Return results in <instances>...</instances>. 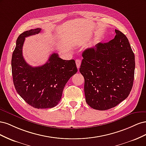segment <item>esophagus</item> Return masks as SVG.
I'll list each match as a JSON object with an SVG mask.
<instances>
[{
  "instance_id": "obj_1",
  "label": "esophagus",
  "mask_w": 146,
  "mask_h": 146,
  "mask_svg": "<svg viewBox=\"0 0 146 146\" xmlns=\"http://www.w3.org/2000/svg\"><path fill=\"white\" fill-rule=\"evenodd\" d=\"M76 63L77 68L78 69L80 68V64H81V60H79V59H77L76 60Z\"/></svg>"
}]
</instances>
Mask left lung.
I'll use <instances>...</instances> for the list:
<instances>
[{
    "mask_svg": "<svg viewBox=\"0 0 146 146\" xmlns=\"http://www.w3.org/2000/svg\"><path fill=\"white\" fill-rule=\"evenodd\" d=\"M106 43L83 52L80 72L85 78L86 102L95 110L116 107L129 96L134 80L135 61L129 40L121 31Z\"/></svg>",
    "mask_w": 146,
    "mask_h": 146,
    "instance_id": "1",
    "label": "left lung"
}]
</instances>
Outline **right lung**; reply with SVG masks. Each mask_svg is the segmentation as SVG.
<instances>
[{
	"label": "right lung",
	"instance_id": "obj_1",
	"mask_svg": "<svg viewBox=\"0 0 146 146\" xmlns=\"http://www.w3.org/2000/svg\"><path fill=\"white\" fill-rule=\"evenodd\" d=\"M41 31L37 28L21 33L11 58L13 80L17 92L29 105L38 109L55 107L66 83L77 72L74 60H63L57 53H53L41 66L33 67L26 63L23 55L25 38Z\"/></svg>",
	"mask_w": 146,
	"mask_h": 146
}]
</instances>
